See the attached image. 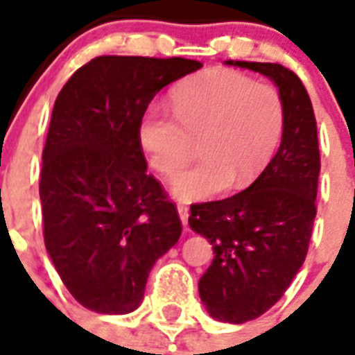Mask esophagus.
<instances>
[{
    "label": "esophagus",
    "instance_id": "esophagus-1",
    "mask_svg": "<svg viewBox=\"0 0 355 355\" xmlns=\"http://www.w3.org/2000/svg\"><path fill=\"white\" fill-rule=\"evenodd\" d=\"M177 210H178V216H180V221H182V225H184V227H186V225H188L189 208L186 205H182V202H178Z\"/></svg>",
    "mask_w": 355,
    "mask_h": 355
}]
</instances>
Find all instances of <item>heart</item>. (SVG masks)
<instances>
[{
	"instance_id": "heart-1",
	"label": "heart",
	"mask_w": 355,
	"mask_h": 355,
	"mask_svg": "<svg viewBox=\"0 0 355 355\" xmlns=\"http://www.w3.org/2000/svg\"><path fill=\"white\" fill-rule=\"evenodd\" d=\"M169 97L173 116L149 105L139 118L138 139L149 166L166 178L188 166L199 141L200 162L171 186L173 195L186 202L250 186L284 138L280 90L234 69L193 75Z\"/></svg>"
}]
</instances>
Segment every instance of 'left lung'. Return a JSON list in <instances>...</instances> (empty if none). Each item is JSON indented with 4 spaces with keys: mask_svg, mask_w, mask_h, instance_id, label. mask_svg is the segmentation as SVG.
<instances>
[{
    "mask_svg": "<svg viewBox=\"0 0 355 355\" xmlns=\"http://www.w3.org/2000/svg\"><path fill=\"white\" fill-rule=\"evenodd\" d=\"M275 80L286 105L280 149L247 189L191 205L189 227L214 248L200 276L208 313L241 324L275 306L302 267L317 216L320 153L313 107L297 73L275 62L228 60Z\"/></svg>",
    "mask_w": 355,
    "mask_h": 355,
    "instance_id": "1",
    "label": "left lung"
}]
</instances>
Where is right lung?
Instances as JSON below:
<instances>
[{
	"label": "right lung",
	"mask_w": 355,
	"mask_h": 355,
	"mask_svg": "<svg viewBox=\"0 0 355 355\" xmlns=\"http://www.w3.org/2000/svg\"><path fill=\"white\" fill-rule=\"evenodd\" d=\"M202 64L103 55L57 96L42 150L44 243L71 297L97 313L138 308L160 256L178 241L177 205L153 175L138 123L153 97Z\"/></svg>",
	"instance_id": "right-lung-1"
}]
</instances>
